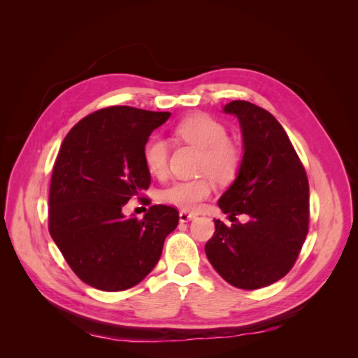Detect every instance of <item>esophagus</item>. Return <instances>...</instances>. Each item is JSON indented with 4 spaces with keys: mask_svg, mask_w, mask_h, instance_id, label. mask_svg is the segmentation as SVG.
<instances>
[{
    "mask_svg": "<svg viewBox=\"0 0 358 358\" xmlns=\"http://www.w3.org/2000/svg\"><path fill=\"white\" fill-rule=\"evenodd\" d=\"M194 218H196V213H189V212H185V210L179 212V221L180 222H188V221H191Z\"/></svg>",
    "mask_w": 358,
    "mask_h": 358,
    "instance_id": "1",
    "label": "esophagus"
}]
</instances>
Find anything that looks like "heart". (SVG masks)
<instances>
[{"label": "heart", "instance_id": "obj_1", "mask_svg": "<svg viewBox=\"0 0 358 358\" xmlns=\"http://www.w3.org/2000/svg\"><path fill=\"white\" fill-rule=\"evenodd\" d=\"M173 136L180 142L201 149L199 171L201 178L178 180L159 194L161 201L176 206L188 212L201 208L215 191L214 176L218 182H231L242 166V149L234 140L229 138L227 128L218 119L209 115H191L173 128ZM143 162L150 175L164 178L169 169V145L164 138H149L142 150Z\"/></svg>", "mask_w": 358, "mask_h": 358}]
</instances>
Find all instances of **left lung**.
<instances>
[{
	"mask_svg": "<svg viewBox=\"0 0 358 358\" xmlns=\"http://www.w3.org/2000/svg\"><path fill=\"white\" fill-rule=\"evenodd\" d=\"M224 112L239 119L245 154L239 176L218 206L231 221L241 213L251 220L230 227L216 220L204 251L230 285L258 289L284 278L296 263L309 229V182L272 113L243 100L225 104Z\"/></svg>",
	"mask_w": 358,
	"mask_h": 358,
	"instance_id": "1",
	"label": "left lung"
}]
</instances>
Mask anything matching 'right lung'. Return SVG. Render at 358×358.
Wrapping results in <instances>:
<instances>
[{
  "label": "right lung",
  "mask_w": 358,
  "mask_h": 358,
  "mask_svg": "<svg viewBox=\"0 0 358 358\" xmlns=\"http://www.w3.org/2000/svg\"><path fill=\"white\" fill-rule=\"evenodd\" d=\"M169 116L104 107L80 119L59 148L49 189V233L76 276L96 289L124 291L142 282L178 227L173 206H150L142 220L122 213L134 197L150 204L142 197L150 185L142 150Z\"/></svg>",
  "instance_id": "obj_1"
}]
</instances>
